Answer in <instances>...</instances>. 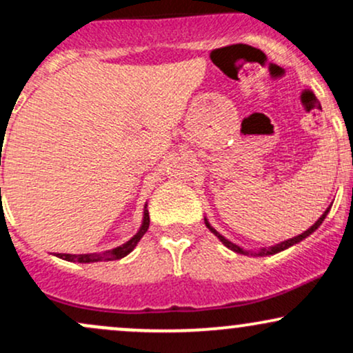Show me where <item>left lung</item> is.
<instances>
[{"label": "left lung", "mask_w": 353, "mask_h": 353, "mask_svg": "<svg viewBox=\"0 0 353 353\" xmlns=\"http://www.w3.org/2000/svg\"><path fill=\"white\" fill-rule=\"evenodd\" d=\"M330 208H332V205H329V208H327L325 212H323L322 216H320V217L317 219V222H315L314 225H310V228L307 229L305 232L299 234V236H295V237H292V239H287V241L281 242V244H275V245H270V247H264V249H259V250H245V249H242V247H239L237 244H234V242H230L229 239H225L224 236H221V234H219L217 230L214 229L212 225L209 224V221H208V219H204V221H205V225H208V229L210 230V232H212L214 236H216V237L219 239V241L222 242V244H224L225 247H228V249L234 250V252H237V254H242V255H274V254L281 252V250H285V249H289L290 245H294V244H297V242L303 241V239H305V237H309L310 234L314 232V230H317V229L320 228V224H322V222H323V219H325V217H327V214H329Z\"/></svg>", "instance_id": "8db88e82"}]
</instances>
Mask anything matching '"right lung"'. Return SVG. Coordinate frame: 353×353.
<instances>
[{"label":"right lung","instance_id":"1","mask_svg":"<svg viewBox=\"0 0 353 353\" xmlns=\"http://www.w3.org/2000/svg\"><path fill=\"white\" fill-rule=\"evenodd\" d=\"M1 165V159H0ZM1 194V189H0ZM148 204L144 205V216H143V224H141L139 230L136 232V236H132L128 242H124L123 245L114 247L111 250H104V252H86V254H56L59 259L70 262H79V264H91V262H106V261H117V259H123L129 252H132V249L137 245V242L143 239V236L148 232L149 229V210L145 209Z\"/></svg>","mask_w":353,"mask_h":353}]
</instances>
